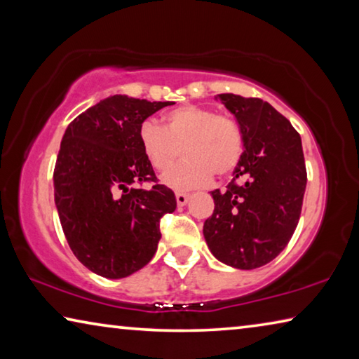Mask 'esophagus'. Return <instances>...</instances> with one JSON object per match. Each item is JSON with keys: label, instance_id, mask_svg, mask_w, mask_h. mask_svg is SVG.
Segmentation results:
<instances>
[{"label": "esophagus", "instance_id": "1", "mask_svg": "<svg viewBox=\"0 0 359 359\" xmlns=\"http://www.w3.org/2000/svg\"><path fill=\"white\" fill-rule=\"evenodd\" d=\"M175 199H177V204L182 208V205H185L188 203V199H190V194L177 193V194H175Z\"/></svg>", "mask_w": 359, "mask_h": 359}]
</instances>
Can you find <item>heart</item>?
<instances>
[{
  "instance_id": "obj_1",
  "label": "heart",
  "mask_w": 359,
  "mask_h": 359,
  "mask_svg": "<svg viewBox=\"0 0 359 359\" xmlns=\"http://www.w3.org/2000/svg\"><path fill=\"white\" fill-rule=\"evenodd\" d=\"M139 145L156 171L171 168L179 154L185 160L163 175V184L174 190L208 185L212 175L226 177L244 155V133L228 115L210 107L185 104L165 115V128L154 120L139 126Z\"/></svg>"
}]
</instances>
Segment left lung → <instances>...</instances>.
<instances>
[{"instance_id": "left-lung-1", "label": "left lung", "mask_w": 359, "mask_h": 359, "mask_svg": "<svg viewBox=\"0 0 359 359\" xmlns=\"http://www.w3.org/2000/svg\"><path fill=\"white\" fill-rule=\"evenodd\" d=\"M215 100L238 120L245 147L226 191H212L215 209L204 239L222 263L257 269L287 247L299 222L307 184L301 136L263 100L233 93Z\"/></svg>"}]
</instances>
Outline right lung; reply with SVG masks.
<instances>
[{"instance_id":"right-lung-1","label":"right lung","mask_w":359,"mask_h":359,"mask_svg":"<svg viewBox=\"0 0 359 359\" xmlns=\"http://www.w3.org/2000/svg\"><path fill=\"white\" fill-rule=\"evenodd\" d=\"M171 101L114 95L71 121L60 145L53 190L63 233L81 263L101 277L123 278L154 258L160 220L177 208L156 182L139 145V126Z\"/></svg>"}]
</instances>
